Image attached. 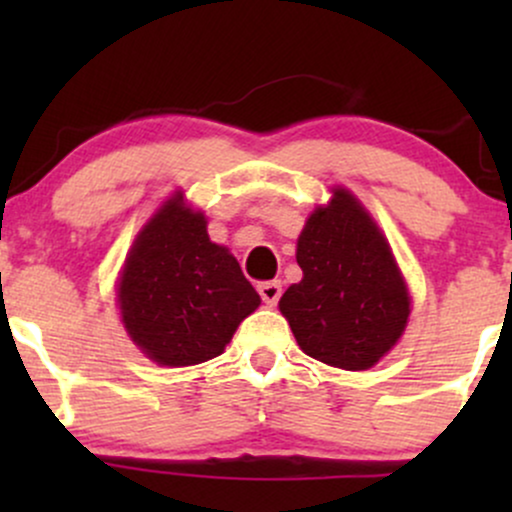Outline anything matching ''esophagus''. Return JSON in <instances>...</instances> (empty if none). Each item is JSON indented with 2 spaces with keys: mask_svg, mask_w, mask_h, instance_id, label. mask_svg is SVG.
<instances>
[{
  "mask_svg": "<svg viewBox=\"0 0 512 512\" xmlns=\"http://www.w3.org/2000/svg\"><path fill=\"white\" fill-rule=\"evenodd\" d=\"M257 291H260L264 303L276 305L281 298V281H262V284H257Z\"/></svg>",
  "mask_w": 512,
  "mask_h": 512,
  "instance_id": "esophagus-1",
  "label": "esophagus"
}]
</instances>
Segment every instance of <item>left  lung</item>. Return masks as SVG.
Wrapping results in <instances>:
<instances>
[{"instance_id": "1", "label": "left lung", "mask_w": 512, "mask_h": 512, "mask_svg": "<svg viewBox=\"0 0 512 512\" xmlns=\"http://www.w3.org/2000/svg\"><path fill=\"white\" fill-rule=\"evenodd\" d=\"M303 279L279 301L308 356L344 370H368L407 327L411 301L390 245L344 187L317 207L298 236Z\"/></svg>"}]
</instances>
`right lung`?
I'll return each instance as SVG.
<instances>
[{"instance_id":"right-lung-1","label":"right lung","mask_w":512,"mask_h":512,"mask_svg":"<svg viewBox=\"0 0 512 512\" xmlns=\"http://www.w3.org/2000/svg\"><path fill=\"white\" fill-rule=\"evenodd\" d=\"M122 325L158 366H197L223 354L260 296L236 257L209 240L207 219L182 192L139 231L117 284Z\"/></svg>"}]
</instances>
